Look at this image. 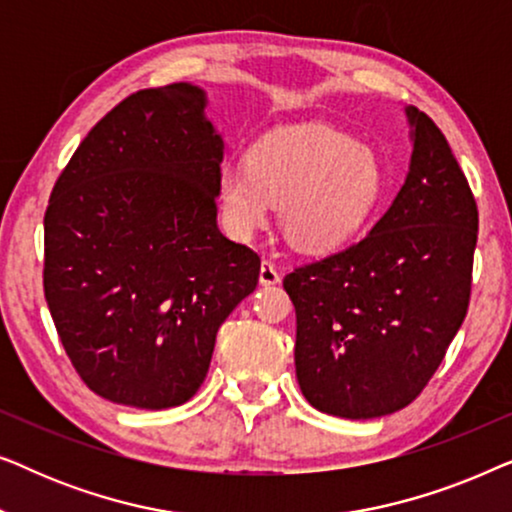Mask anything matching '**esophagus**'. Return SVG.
Returning <instances> with one entry per match:
<instances>
[{"label": "esophagus", "instance_id": "1", "mask_svg": "<svg viewBox=\"0 0 512 512\" xmlns=\"http://www.w3.org/2000/svg\"><path fill=\"white\" fill-rule=\"evenodd\" d=\"M261 284L263 286H272V284H277L279 279H282V275H279V270H277V265L272 263V261H263L261 263Z\"/></svg>", "mask_w": 512, "mask_h": 512}]
</instances>
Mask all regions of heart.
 Returning <instances> with one entry per match:
<instances>
[{
    "label": "heart",
    "instance_id": "1",
    "mask_svg": "<svg viewBox=\"0 0 512 512\" xmlns=\"http://www.w3.org/2000/svg\"><path fill=\"white\" fill-rule=\"evenodd\" d=\"M387 191L377 153L321 125L272 130L242 160L219 170L216 200L223 226L249 240L282 202V228L293 247L331 254L359 237Z\"/></svg>",
    "mask_w": 512,
    "mask_h": 512
}]
</instances>
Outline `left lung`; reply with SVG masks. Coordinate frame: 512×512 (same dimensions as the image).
I'll list each match as a JSON object with an SVG mask.
<instances>
[{"label":"left lung","instance_id":"left-lung-1","mask_svg":"<svg viewBox=\"0 0 512 512\" xmlns=\"http://www.w3.org/2000/svg\"><path fill=\"white\" fill-rule=\"evenodd\" d=\"M415 149L396 200L363 240L284 277L296 307V375L326 415L410 405L468 312L478 205L447 139L410 107Z\"/></svg>","mask_w":512,"mask_h":512}]
</instances>
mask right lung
Wrapping results in <instances>:
<instances>
[{
  "label": "right lung",
  "mask_w": 512,
  "mask_h": 512,
  "mask_svg": "<svg viewBox=\"0 0 512 512\" xmlns=\"http://www.w3.org/2000/svg\"><path fill=\"white\" fill-rule=\"evenodd\" d=\"M191 83L144 88L95 123L44 216V296L88 389L163 410L205 380L216 331L261 258L216 228L221 137Z\"/></svg>",
  "instance_id": "obj_1"
}]
</instances>
